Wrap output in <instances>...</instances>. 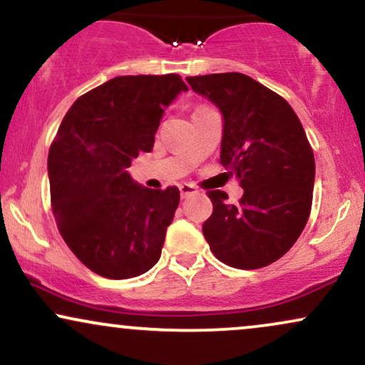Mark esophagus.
Returning a JSON list of instances; mask_svg holds the SVG:
<instances>
[{
  "label": "esophagus",
  "mask_w": 365,
  "mask_h": 365,
  "mask_svg": "<svg viewBox=\"0 0 365 365\" xmlns=\"http://www.w3.org/2000/svg\"><path fill=\"white\" fill-rule=\"evenodd\" d=\"M179 191H181V198H190V196L198 192V190H196L192 184H181V186H179Z\"/></svg>",
  "instance_id": "obj_1"
}]
</instances>
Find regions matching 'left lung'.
Wrapping results in <instances>:
<instances>
[{"label":"left lung","mask_w":365,"mask_h":365,"mask_svg":"<svg viewBox=\"0 0 365 365\" xmlns=\"http://www.w3.org/2000/svg\"><path fill=\"white\" fill-rule=\"evenodd\" d=\"M224 119L220 164L244 195L230 205L210 191L213 213L203 224L210 250L239 269L268 267L285 255L307 224L314 190V155L285 98L242 73L187 76Z\"/></svg>","instance_id":"obj_1"}]
</instances>
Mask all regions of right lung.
Returning a JSON list of instances; mask_svg holds the SVG:
<instances>
[{
  "mask_svg": "<svg viewBox=\"0 0 365 365\" xmlns=\"http://www.w3.org/2000/svg\"><path fill=\"white\" fill-rule=\"evenodd\" d=\"M187 85L179 75L115 76L76 98L47 157L53 213L85 267L114 280L160 258L179 190H148L128 173L150 152L165 107Z\"/></svg>",
  "mask_w": 365,
  "mask_h": 365,
  "instance_id": "right-lung-1",
  "label": "right lung"
}]
</instances>
